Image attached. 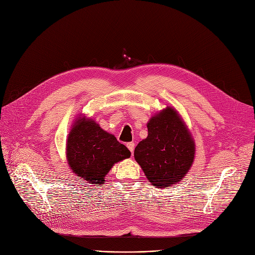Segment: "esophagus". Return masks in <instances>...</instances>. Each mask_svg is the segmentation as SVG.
Segmentation results:
<instances>
[{"label": "esophagus", "instance_id": "1", "mask_svg": "<svg viewBox=\"0 0 255 255\" xmlns=\"http://www.w3.org/2000/svg\"><path fill=\"white\" fill-rule=\"evenodd\" d=\"M134 146H135L134 142H132V141L127 142V148L130 150V152H131V153H133V151H134Z\"/></svg>", "mask_w": 255, "mask_h": 255}]
</instances>
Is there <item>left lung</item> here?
<instances>
[{"mask_svg": "<svg viewBox=\"0 0 255 255\" xmlns=\"http://www.w3.org/2000/svg\"><path fill=\"white\" fill-rule=\"evenodd\" d=\"M148 137L139 141L134 158L153 185L165 188L180 182L192 165L194 141L179 114L166 107L148 123Z\"/></svg>", "mask_w": 255, "mask_h": 255, "instance_id": "8db88e82", "label": "left lung"}]
</instances>
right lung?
Segmentation results:
<instances>
[{
    "mask_svg": "<svg viewBox=\"0 0 255 255\" xmlns=\"http://www.w3.org/2000/svg\"><path fill=\"white\" fill-rule=\"evenodd\" d=\"M130 151L91 119H79L67 140V159L74 173L90 184H102L113 165Z\"/></svg>",
    "mask_w": 255,
    "mask_h": 255,
    "instance_id": "right-lung-1",
    "label": "right lung"
}]
</instances>
